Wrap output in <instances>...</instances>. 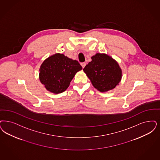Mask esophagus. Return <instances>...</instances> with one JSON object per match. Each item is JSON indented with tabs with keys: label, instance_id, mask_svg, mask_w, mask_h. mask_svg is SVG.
I'll use <instances>...</instances> for the list:
<instances>
[{
	"label": "esophagus",
	"instance_id": "esophagus-1",
	"mask_svg": "<svg viewBox=\"0 0 160 160\" xmlns=\"http://www.w3.org/2000/svg\"><path fill=\"white\" fill-rule=\"evenodd\" d=\"M80 64H81L82 67L83 68H84V67L86 66V62H82Z\"/></svg>",
	"mask_w": 160,
	"mask_h": 160
}]
</instances>
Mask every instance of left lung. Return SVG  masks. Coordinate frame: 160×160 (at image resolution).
<instances>
[{
	"label": "left lung",
	"mask_w": 160,
	"mask_h": 160,
	"mask_svg": "<svg viewBox=\"0 0 160 160\" xmlns=\"http://www.w3.org/2000/svg\"><path fill=\"white\" fill-rule=\"evenodd\" d=\"M93 86L101 92L116 87L121 82L122 70L116 61L105 54L97 53L92 57L83 68Z\"/></svg>",
	"instance_id": "obj_1"
}]
</instances>
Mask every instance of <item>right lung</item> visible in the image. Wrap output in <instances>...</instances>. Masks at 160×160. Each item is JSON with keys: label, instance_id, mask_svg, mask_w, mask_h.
<instances>
[{"label": "right lung", "instance_id": "obj_1", "mask_svg": "<svg viewBox=\"0 0 160 160\" xmlns=\"http://www.w3.org/2000/svg\"><path fill=\"white\" fill-rule=\"evenodd\" d=\"M82 67L76 60L55 54L44 61L39 69V80L47 90L58 94L64 92Z\"/></svg>", "mask_w": 160, "mask_h": 160}]
</instances>
